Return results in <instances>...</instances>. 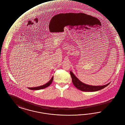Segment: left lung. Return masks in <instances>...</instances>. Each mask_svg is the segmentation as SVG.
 <instances>
[{
  "label": "left lung",
  "instance_id": "left-lung-1",
  "mask_svg": "<svg viewBox=\"0 0 125 125\" xmlns=\"http://www.w3.org/2000/svg\"><path fill=\"white\" fill-rule=\"evenodd\" d=\"M70 75L72 77V82L73 83V85L74 86L78 89L81 90L83 92H96L102 90L103 88L107 86L110 83H109L103 85L101 86H94V85H90L89 84H86L81 81H80L76 76L73 73V72L70 71Z\"/></svg>",
  "mask_w": 125,
  "mask_h": 125
}]
</instances>
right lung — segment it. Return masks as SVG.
<instances>
[{
  "mask_svg": "<svg viewBox=\"0 0 125 125\" xmlns=\"http://www.w3.org/2000/svg\"><path fill=\"white\" fill-rule=\"evenodd\" d=\"M53 76L52 77L50 81H49L48 83H45V84H43V85H41V86H40L35 87H31V88L29 87L28 88L30 90H41V89H42L46 88V87H47L48 86H50L51 84L52 81H53Z\"/></svg>",
  "mask_w": 125,
  "mask_h": 125,
  "instance_id": "1",
  "label": "right lung"
}]
</instances>
